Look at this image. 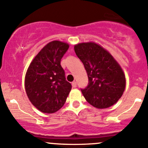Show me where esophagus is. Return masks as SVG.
Wrapping results in <instances>:
<instances>
[{"label": "esophagus", "instance_id": "obj_1", "mask_svg": "<svg viewBox=\"0 0 148 148\" xmlns=\"http://www.w3.org/2000/svg\"><path fill=\"white\" fill-rule=\"evenodd\" d=\"M71 85H72L73 87H74V88L77 87V82H76L75 81H74L72 83H71Z\"/></svg>", "mask_w": 148, "mask_h": 148}]
</instances>
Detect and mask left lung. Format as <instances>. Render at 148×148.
I'll return each mask as SVG.
<instances>
[{"mask_svg":"<svg viewBox=\"0 0 148 148\" xmlns=\"http://www.w3.org/2000/svg\"><path fill=\"white\" fill-rule=\"evenodd\" d=\"M83 63L89 83L81 89L86 100L92 106L104 109L115 104L125 89V76L122 68L107 50L93 42L74 46Z\"/></svg>","mask_w":148,"mask_h":148,"instance_id":"1","label":"left lung"}]
</instances>
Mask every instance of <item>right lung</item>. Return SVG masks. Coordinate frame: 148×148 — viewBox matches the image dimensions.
Returning <instances> with one entry per match:
<instances>
[{"mask_svg": "<svg viewBox=\"0 0 148 148\" xmlns=\"http://www.w3.org/2000/svg\"><path fill=\"white\" fill-rule=\"evenodd\" d=\"M69 44L53 41L44 46L31 63L25 77V88L30 102L44 113L62 108L71 89L66 80L61 59Z\"/></svg>", "mask_w": 148, "mask_h": 148, "instance_id": "add662e5", "label": "right lung"}]
</instances>
